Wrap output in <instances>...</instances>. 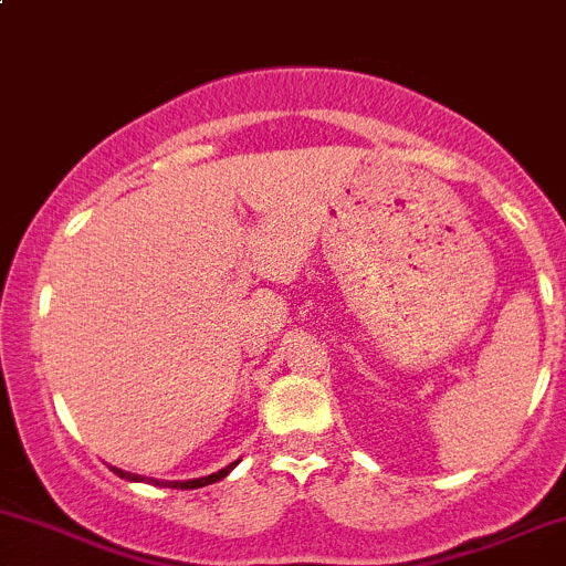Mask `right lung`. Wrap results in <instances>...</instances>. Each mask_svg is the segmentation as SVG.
Returning <instances> with one entry per match:
<instances>
[{
    "label": "right lung",
    "mask_w": 566,
    "mask_h": 566,
    "mask_svg": "<svg viewBox=\"0 0 566 566\" xmlns=\"http://www.w3.org/2000/svg\"><path fill=\"white\" fill-rule=\"evenodd\" d=\"M240 461V459H237ZM237 461H232L229 467H223V470L212 472V475H205V478H193V480H154V478H145V475H135V472H124L118 470V467H111L118 478L124 480H135V483H154V485H161V489H202V485H210V483H218L221 478H227L229 472L234 470Z\"/></svg>",
    "instance_id": "add662e5"
}]
</instances>
